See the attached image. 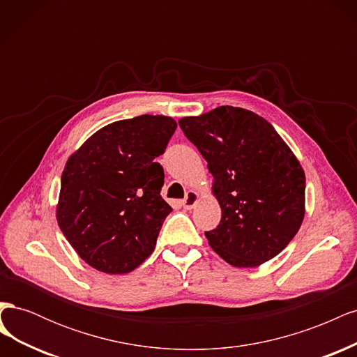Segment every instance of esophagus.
Listing matches in <instances>:
<instances>
[{
    "label": "esophagus",
    "mask_w": 357,
    "mask_h": 357,
    "mask_svg": "<svg viewBox=\"0 0 357 357\" xmlns=\"http://www.w3.org/2000/svg\"><path fill=\"white\" fill-rule=\"evenodd\" d=\"M198 199H199V193H198L197 190H189V192L186 193V198L181 201V205H183V207H185L186 210H192V208L197 205Z\"/></svg>",
    "instance_id": "obj_1"
}]
</instances>
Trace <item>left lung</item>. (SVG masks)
<instances>
[{
    "instance_id": "obj_1",
    "label": "left lung",
    "mask_w": 357,
    "mask_h": 357,
    "mask_svg": "<svg viewBox=\"0 0 357 357\" xmlns=\"http://www.w3.org/2000/svg\"><path fill=\"white\" fill-rule=\"evenodd\" d=\"M178 125L207 160L222 208L218 228L205 232L213 250L238 268L284 250L305 215V172L274 126L231 105L181 117Z\"/></svg>"
}]
</instances>
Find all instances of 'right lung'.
<instances>
[{
  "instance_id": "1",
  "label": "right lung",
  "mask_w": 357,
  "mask_h": 357,
  "mask_svg": "<svg viewBox=\"0 0 357 357\" xmlns=\"http://www.w3.org/2000/svg\"><path fill=\"white\" fill-rule=\"evenodd\" d=\"M177 122L143 114L98 129L68 158L56 220L83 261L128 274L153 253L169 205L162 199L164 153Z\"/></svg>"
}]
</instances>
